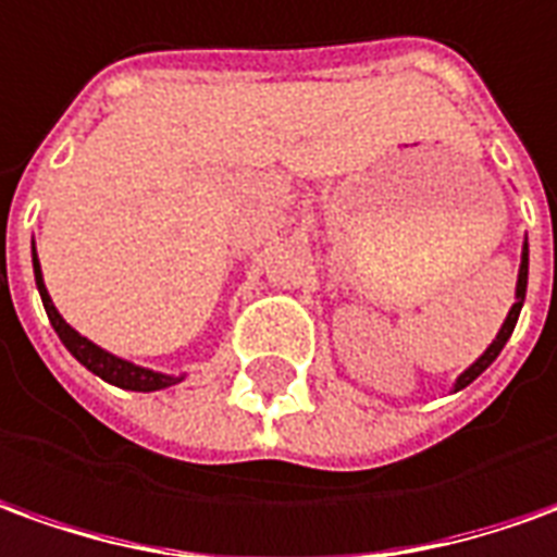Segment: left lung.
<instances>
[{
    "instance_id": "8db88e82",
    "label": "left lung",
    "mask_w": 557,
    "mask_h": 557,
    "mask_svg": "<svg viewBox=\"0 0 557 557\" xmlns=\"http://www.w3.org/2000/svg\"><path fill=\"white\" fill-rule=\"evenodd\" d=\"M524 294H528V239H524V245H521V263H519V282H516V302H512V309H509V315H506V321L500 324V330H497V336L491 339V345L479 355L467 370H463L458 379H455V385H451V391H461L467 388L473 379H479V375L488 370L491 363L497 360V355L504 351V345L509 343V336H512V330H516V321H519V312L521 306H524Z\"/></svg>"
}]
</instances>
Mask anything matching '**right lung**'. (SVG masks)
Here are the masks:
<instances>
[{
  "mask_svg": "<svg viewBox=\"0 0 557 557\" xmlns=\"http://www.w3.org/2000/svg\"><path fill=\"white\" fill-rule=\"evenodd\" d=\"M33 272H36L38 297H41V302H45V312H48V318H51V327L57 330L60 343L66 345L69 355L78 360L81 367H87L90 373L99 375L102 382H109V385H114V388L141 391V394L172 388V385L184 382V373L169 375V373H160V370L139 367V363H133V360L117 358V355H111V351H106V348H99L96 343H90L87 336H81L78 330L72 327V324H66V318L57 312L51 294H48V287H45V278H41V263H38V255H36V239H33Z\"/></svg>",
  "mask_w": 557,
  "mask_h": 557,
  "instance_id": "1",
  "label": "right lung"
}]
</instances>
